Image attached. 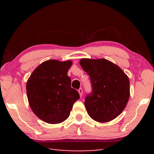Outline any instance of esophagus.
<instances>
[{"mask_svg": "<svg viewBox=\"0 0 154 154\" xmlns=\"http://www.w3.org/2000/svg\"><path fill=\"white\" fill-rule=\"evenodd\" d=\"M78 92H79V95H80L81 97H82V95H83V89H82V88H80V89L78 90Z\"/></svg>", "mask_w": 154, "mask_h": 154, "instance_id": "34e87169", "label": "esophagus"}]
</instances>
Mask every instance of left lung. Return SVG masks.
Returning <instances> with one entry per match:
<instances>
[{
	"label": "left lung",
	"mask_w": 154,
	"mask_h": 154,
	"mask_svg": "<svg viewBox=\"0 0 154 154\" xmlns=\"http://www.w3.org/2000/svg\"><path fill=\"white\" fill-rule=\"evenodd\" d=\"M79 63L89 75L92 86L84 103L88 115L102 123L113 120L124 111L129 100L128 77L108 60L82 58Z\"/></svg>",
	"instance_id": "1"
}]
</instances>
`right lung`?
I'll return each instance as SVG.
<instances>
[{"instance_id": "add662e5", "label": "right lung", "mask_w": 154, "mask_h": 154, "mask_svg": "<svg viewBox=\"0 0 154 154\" xmlns=\"http://www.w3.org/2000/svg\"><path fill=\"white\" fill-rule=\"evenodd\" d=\"M71 65V60H49L38 65L27 81L30 108L46 123L60 124L66 120L79 98L77 91L71 87V78L67 75Z\"/></svg>"}]
</instances>
